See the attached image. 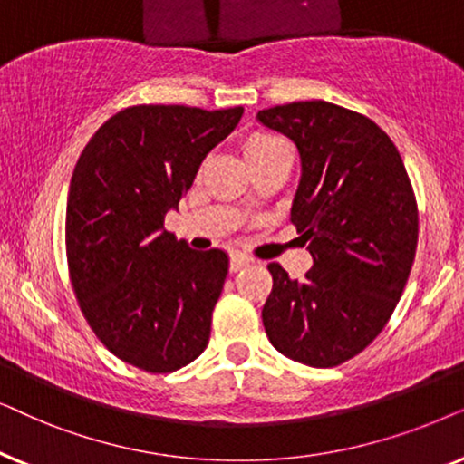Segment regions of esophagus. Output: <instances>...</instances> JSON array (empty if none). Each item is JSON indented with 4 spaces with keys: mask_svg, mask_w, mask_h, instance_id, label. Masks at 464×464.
Returning a JSON list of instances; mask_svg holds the SVG:
<instances>
[{
    "mask_svg": "<svg viewBox=\"0 0 464 464\" xmlns=\"http://www.w3.org/2000/svg\"><path fill=\"white\" fill-rule=\"evenodd\" d=\"M246 265H250V258L246 256V255H239V252H236V255H231V263H228V269H231L233 274H236V271L244 269Z\"/></svg>",
    "mask_w": 464,
    "mask_h": 464,
    "instance_id": "34e87169",
    "label": "esophagus"
}]
</instances>
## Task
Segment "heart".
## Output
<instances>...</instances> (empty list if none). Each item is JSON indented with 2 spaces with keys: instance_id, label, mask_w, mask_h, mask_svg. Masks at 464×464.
I'll return each instance as SVG.
<instances>
[{
  "instance_id": "obj_1",
  "label": "heart",
  "mask_w": 464,
  "mask_h": 464,
  "mask_svg": "<svg viewBox=\"0 0 464 464\" xmlns=\"http://www.w3.org/2000/svg\"><path fill=\"white\" fill-rule=\"evenodd\" d=\"M282 148H286V144H284L280 138H276V135L252 133L250 138H246L244 141V157L250 163V160L269 157V154L282 150Z\"/></svg>"
}]
</instances>
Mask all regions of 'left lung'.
Segmentation results:
<instances>
[{
    "instance_id": "8db88e82",
    "label": "left lung",
    "mask_w": 464,
    "mask_h": 464,
    "mask_svg": "<svg viewBox=\"0 0 464 464\" xmlns=\"http://www.w3.org/2000/svg\"><path fill=\"white\" fill-rule=\"evenodd\" d=\"M256 121L299 150L290 222L314 258L304 282L269 265L265 333L296 362L342 365L384 329L416 256L418 209L403 159L373 121L320 99L261 110Z\"/></svg>"
}]
</instances>
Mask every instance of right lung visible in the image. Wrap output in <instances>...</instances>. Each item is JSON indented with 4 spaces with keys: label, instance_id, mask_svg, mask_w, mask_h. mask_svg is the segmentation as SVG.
I'll return each instance as SVG.
<instances>
[{
    "label": "right lung",
    "instance_id": "obj_1",
    "mask_svg": "<svg viewBox=\"0 0 464 464\" xmlns=\"http://www.w3.org/2000/svg\"><path fill=\"white\" fill-rule=\"evenodd\" d=\"M242 114L133 106L80 154L65 214L72 286L95 335L129 365L169 373L206 350L228 256L188 248L163 222Z\"/></svg>",
    "mask_w": 464,
    "mask_h": 464
}]
</instances>
